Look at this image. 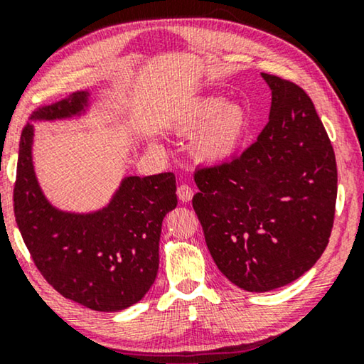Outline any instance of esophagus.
Returning a JSON list of instances; mask_svg holds the SVG:
<instances>
[{
	"instance_id": "obj_1",
	"label": "esophagus",
	"mask_w": 364,
	"mask_h": 364,
	"mask_svg": "<svg viewBox=\"0 0 364 364\" xmlns=\"http://www.w3.org/2000/svg\"><path fill=\"white\" fill-rule=\"evenodd\" d=\"M177 196H178V198H181V202H183V203L191 202L192 196H193L192 187L187 186V183H182V186H178V188H177Z\"/></svg>"
}]
</instances>
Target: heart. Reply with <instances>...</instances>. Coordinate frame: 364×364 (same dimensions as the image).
Returning <instances> with one entry per match:
<instances>
[{
    "instance_id": "1",
    "label": "heart",
    "mask_w": 364,
    "mask_h": 364,
    "mask_svg": "<svg viewBox=\"0 0 364 364\" xmlns=\"http://www.w3.org/2000/svg\"><path fill=\"white\" fill-rule=\"evenodd\" d=\"M178 136H193L192 154L197 161L220 164L242 146L248 131V114L240 104L222 97L197 99L182 109L172 121Z\"/></svg>"
}]
</instances>
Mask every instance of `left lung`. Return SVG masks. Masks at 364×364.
<instances>
[{
    "label": "left lung",
    "instance_id": "left-lung-1",
    "mask_svg": "<svg viewBox=\"0 0 364 364\" xmlns=\"http://www.w3.org/2000/svg\"><path fill=\"white\" fill-rule=\"evenodd\" d=\"M270 119L242 156L196 171L192 198L208 252L247 291H270L315 265L335 220L338 171L311 99L295 82L262 73Z\"/></svg>",
    "mask_w": 364,
    "mask_h": 364
}]
</instances>
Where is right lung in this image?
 Segmentation results:
<instances>
[{"instance_id": "right-lung-1", "label": "right lung", "mask_w": 364, "mask_h": 364, "mask_svg": "<svg viewBox=\"0 0 364 364\" xmlns=\"http://www.w3.org/2000/svg\"><path fill=\"white\" fill-rule=\"evenodd\" d=\"M89 92L69 94L33 112L34 121L81 114ZM33 126L19 141L14 217L34 265L63 296L96 311H119L149 291L159 270L162 220L177 207L176 176L126 177L111 203L94 213L58 210L34 176Z\"/></svg>"}]
</instances>
